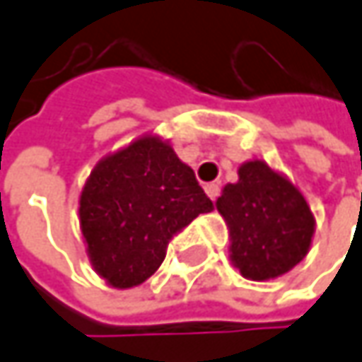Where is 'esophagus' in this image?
Wrapping results in <instances>:
<instances>
[{
  "mask_svg": "<svg viewBox=\"0 0 362 362\" xmlns=\"http://www.w3.org/2000/svg\"><path fill=\"white\" fill-rule=\"evenodd\" d=\"M204 190H206V194H209L211 200H216V198L221 197V186H218V184H214V182L206 184V186H204Z\"/></svg>",
  "mask_w": 362,
  "mask_h": 362,
  "instance_id": "34e87169",
  "label": "esophagus"
}]
</instances>
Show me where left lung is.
Listing matches in <instances>:
<instances>
[{"label": "left lung", "instance_id": "8db88e82", "mask_svg": "<svg viewBox=\"0 0 362 362\" xmlns=\"http://www.w3.org/2000/svg\"><path fill=\"white\" fill-rule=\"evenodd\" d=\"M216 209L230 228V259L243 277L272 279L306 257L314 216L300 190L259 160L239 168Z\"/></svg>", "mask_w": 362, "mask_h": 362}]
</instances>
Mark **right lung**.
Returning <instances> with one entry per match:
<instances>
[{
  "instance_id": "obj_1",
  "label": "right lung",
  "mask_w": 362,
  "mask_h": 362,
  "mask_svg": "<svg viewBox=\"0 0 362 362\" xmlns=\"http://www.w3.org/2000/svg\"><path fill=\"white\" fill-rule=\"evenodd\" d=\"M212 209L194 170L162 139L141 137L95 165L78 212L97 274L134 288L156 274L168 243Z\"/></svg>"
}]
</instances>
